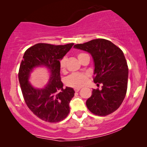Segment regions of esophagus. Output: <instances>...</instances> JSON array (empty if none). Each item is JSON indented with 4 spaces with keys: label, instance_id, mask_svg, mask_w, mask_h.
Returning <instances> with one entry per match:
<instances>
[{
    "label": "esophagus",
    "instance_id": "34e87169",
    "mask_svg": "<svg viewBox=\"0 0 147 147\" xmlns=\"http://www.w3.org/2000/svg\"><path fill=\"white\" fill-rule=\"evenodd\" d=\"M80 89H81V88H75V89H74V90H75L76 92H78L80 91Z\"/></svg>",
    "mask_w": 147,
    "mask_h": 147
}]
</instances>
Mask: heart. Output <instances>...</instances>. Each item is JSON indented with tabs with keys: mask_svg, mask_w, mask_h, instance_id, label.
<instances>
[{
	"mask_svg": "<svg viewBox=\"0 0 147 147\" xmlns=\"http://www.w3.org/2000/svg\"><path fill=\"white\" fill-rule=\"evenodd\" d=\"M87 54L86 53H79L78 55V58L80 61H81L84 56ZM66 57H63L60 61V68L62 71L65 70L66 66ZM88 81V76L84 74L81 73H74L68 76L65 79V84L68 86L73 88H80L84 85H85Z\"/></svg>",
	"mask_w": 147,
	"mask_h": 147,
	"instance_id": "heart-1",
	"label": "heart"
}]
</instances>
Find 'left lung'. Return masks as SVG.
<instances>
[{"mask_svg":"<svg viewBox=\"0 0 147 147\" xmlns=\"http://www.w3.org/2000/svg\"><path fill=\"white\" fill-rule=\"evenodd\" d=\"M74 48L92 55L94 63V82L102 90L94 89L86 101L88 110L98 116L112 113L121 105L127 90L128 68L123 52L111 41L93 39Z\"/></svg>","mask_w":147,"mask_h":147,"instance_id":"8db88e82","label":"left lung"}]
</instances>
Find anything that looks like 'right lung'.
<instances>
[{
  "mask_svg": "<svg viewBox=\"0 0 147 147\" xmlns=\"http://www.w3.org/2000/svg\"><path fill=\"white\" fill-rule=\"evenodd\" d=\"M74 45L37 43L24 53L19 71L22 93L28 108L44 121H61L69 112V102L75 91L72 88H63L59 61ZM37 67H45L50 73L49 81L42 88H35L29 81L31 73Z\"/></svg>",
  "mask_w": 147,
  "mask_h": 147,
  "instance_id": "add662e5",
  "label": "right lung"
}]
</instances>
